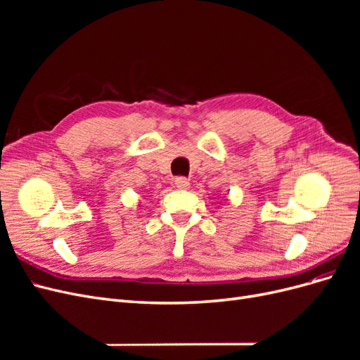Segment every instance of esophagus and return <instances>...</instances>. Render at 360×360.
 Here are the masks:
<instances>
[{
    "label": "esophagus",
    "mask_w": 360,
    "mask_h": 360,
    "mask_svg": "<svg viewBox=\"0 0 360 360\" xmlns=\"http://www.w3.org/2000/svg\"><path fill=\"white\" fill-rule=\"evenodd\" d=\"M174 184H176V186L179 188V189H188L189 188V180L188 179H184V177H177L176 180H174Z\"/></svg>",
    "instance_id": "34e87169"
}]
</instances>
